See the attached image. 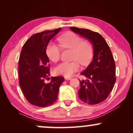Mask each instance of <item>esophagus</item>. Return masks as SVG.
Masks as SVG:
<instances>
[{"label": "esophagus", "instance_id": "34e87169", "mask_svg": "<svg viewBox=\"0 0 133 133\" xmlns=\"http://www.w3.org/2000/svg\"><path fill=\"white\" fill-rule=\"evenodd\" d=\"M65 79H66V80H70V79H71V77H65Z\"/></svg>", "mask_w": 133, "mask_h": 133}]
</instances>
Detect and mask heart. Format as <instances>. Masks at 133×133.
Returning a JSON list of instances; mask_svg holds the SVG:
<instances>
[{"mask_svg":"<svg viewBox=\"0 0 133 133\" xmlns=\"http://www.w3.org/2000/svg\"><path fill=\"white\" fill-rule=\"evenodd\" d=\"M59 45L62 49L72 50V62H62L55 68V72L65 77L71 76L79 69V64L86 65L92 59L94 49L91 42L82 38L73 32H68L58 38ZM45 53L50 60L54 62L59 61L61 57V49L54 42L47 44Z\"/></svg>","mask_w":133,"mask_h":133,"instance_id":"b5f03b06","label":"heart"}]
</instances>
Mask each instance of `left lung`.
Segmentation results:
<instances>
[{
    "mask_svg": "<svg viewBox=\"0 0 133 133\" xmlns=\"http://www.w3.org/2000/svg\"><path fill=\"white\" fill-rule=\"evenodd\" d=\"M71 30L87 38L94 47L92 61L81 73L86 79L80 81L78 91L81 100L88 104H97L110 94L116 82V65L109 45L98 32L89 29L70 27Z\"/></svg>",
    "mask_w": 133,
    "mask_h": 133,
    "instance_id": "left-lung-1",
    "label": "left lung"
}]
</instances>
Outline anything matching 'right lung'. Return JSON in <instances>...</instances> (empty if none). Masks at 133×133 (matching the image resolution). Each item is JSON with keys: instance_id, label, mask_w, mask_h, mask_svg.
Returning a JSON list of instances; mask_svg holds the SVG:
<instances>
[{"instance_id": "obj_1", "label": "right lung", "mask_w": 133, "mask_h": 133, "mask_svg": "<svg viewBox=\"0 0 133 133\" xmlns=\"http://www.w3.org/2000/svg\"><path fill=\"white\" fill-rule=\"evenodd\" d=\"M61 30L59 28L35 34L22 47L18 64L19 85L26 99L34 106L45 108L54 104L59 87L64 81L62 76H57L52 77L49 83L44 82L50 76L46 47Z\"/></svg>"}]
</instances>
